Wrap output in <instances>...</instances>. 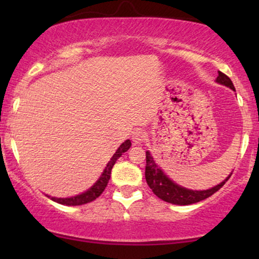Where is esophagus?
Listing matches in <instances>:
<instances>
[{
  "instance_id": "34e87169",
  "label": "esophagus",
  "mask_w": 259,
  "mask_h": 259,
  "mask_svg": "<svg viewBox=\"0 0 259 259\" xmlns=\"http://www.w3.org/2000/svg\"><path fill=\"white\" fill-rule=\"evenodd\" d=\"M145 138H146V134H145V132H143L141 130L134 131L133 134H132V141H133L134 145L141 144L145 140Z\"/></svg>"
}]
</instances>
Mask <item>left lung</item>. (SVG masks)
I'll use <instances>...</instances> for the list:
<instances>
[{"label":"left lung","instance_id":"obj_1","mask_svg":"<svg viewBox=\"0 0 259 259\" xmlns=\"http://www.w3.org/2000/svg\"><path fill=\"white\" fill-rule=\"evenodd\" d=\"M217 82L225 84L231 88L232 91H235V86H233L231 79L228 75H225L224 73L218 72L217 76ZM145 178H146L147 185L150 186V189L153 191V193L158 198H160L164 201L167 203L176 204V205H190L198 203V201L206 199V198L211 197L212 194L217 192L224 184L228 182L230 176L226 178L224 182H222L219 185L212 187L210 190L205 191H192L187 190L185 187H182L177 185L172 182L171 179H168L165 176V173L158 167V165L155 164L153 158L150 152H146V167H145Z\"/></svg>","mask_w":259,"mask_h":259}]
</instances>
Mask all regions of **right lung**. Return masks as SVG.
I'll list each match as a JSON object with an SVG mask.
<instances>
[{"label":"right lung","instance_id":"right-lung-1","mask_svg":"<svg viewBox=\"0 0 259 259\" xmlns=\"http://www.w3.org/2000/svg\"><path fill=\"white\" fill-rule=\"evenodd\" d=\"M131 147V141L130 140H126L125 143H122L120 145V147L116 150V152L113 155L111 161L108 162L107 166H106L104 173H102L100 179L98 180L97 183L94 184V186H92L90 190L86 191V192L79 194V196H75V197H72V198H54V197H51L52 200L56 201V203L59 204H62V205H68V206H75V205H82V204H87V203H91V201H93L94 199H97V198L100 196V194L104 192L106 186H107L108 184V180L111 178V171L113 168V166H114L116 159L120 158L122 155V153H125V152L128 150Z\"/></svg>","mask_w":259,"mask_h":259}]
</instances>
